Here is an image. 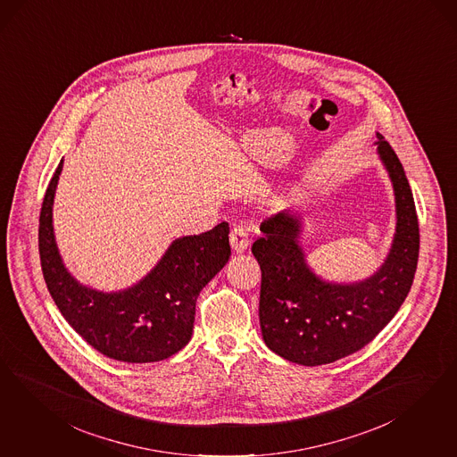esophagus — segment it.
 Returning a JSON list of instances; mask_svg holds the SVG:
<instances>
[{"mask_svg": "<svg viewBox=\"0 0 457 457\" xmlns=\"http://www.w3.org/2000/svg\"><path fill=\"white\" fill-rule=\"evenodd\" d=\"M249 232L244 225H236L230 232V244H232V249L236 252H244L249 247Z\"/></svg>", "mask_w": 457, "mask_h": 457, "instance_id": "esophagus-1", "label": "esophagus"}]
</instances>
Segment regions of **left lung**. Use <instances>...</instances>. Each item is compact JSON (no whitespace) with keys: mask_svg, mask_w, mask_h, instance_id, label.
<instances>
[{"mask_svg":"<svg viewBox=\"0 0 457 457\" xmlns=\"http://www.w3.org/2000/svg\"><path fill=\"white\" fill-rule=\"evenodd\" d=\"M377 137L394 185L397 227L392 249L373 276L352 284L318 278L297 240L303 219L291 210L262 221L264 236L252 245L262 270V338L297 365H326L361 350L390 323L412 287L420 242L412 190L395 151L382 134Z\"/></svg>","mask_w":457,"mask_h":457,"instance_id":"obj_1","label":"left lung"}]
</instances>
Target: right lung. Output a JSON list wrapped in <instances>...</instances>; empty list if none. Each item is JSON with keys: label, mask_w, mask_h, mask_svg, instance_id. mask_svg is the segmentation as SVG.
Returning <instances> with one entry per match:
<instances>
[{"label": "right lung", "mask_w": 457, "mask_h": 457, "mask_svg": "<svg viewBox=\"0 0 457 457\" xmlns=\"http://www.w3.org/2000/svg\"><path fill=\"white\" fill-rule=\"evenodd\" d=\"M62 166L48 183L38 227L42 272L62 316L90 346L118 361L153 363L178 353L192 338L196 297L228 262V223L177 238L129 289H90L71 276L55 244L52 206Z\"/></svg>", "instance_id": "1"}]
</instances>
